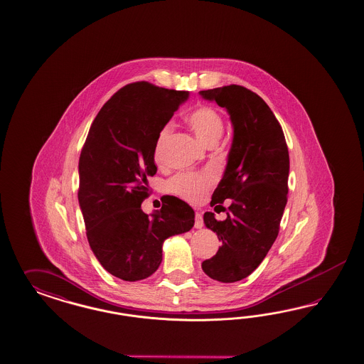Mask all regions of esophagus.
I'll return each mask as SVG.
<instances>
[{
  "label": "esophagus",
  "mask_w": 364,
  "mask_h": 364,
  "mask_svg": "<svg viewBox=\"0 0 364 364\" xmlns=\"http://www.w3.org/2000/svg\"><path fill=\"white\" fill-rule=\"evenodd\" d=\"M203 225H204V223H203V216H201V213L200 212H196V219H195V228H203Z\"/></svg>",
  "instance_id": "1"
}]
</instances>
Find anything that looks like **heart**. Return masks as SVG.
I'll list each match as a JSON object with an SVG mask.
<instances>
[{
    "mask_svg": "<svg viewBox=\"0 0 364 364\" xmlns=\"http://www.w3.org/2000/svg\"><path fill=\"white\" fill-rule=\"evenodd\" d=\"M188 124L198 137V141L208 145L210 141L220 140L224 122L219 112L210 107H198L188 114ZM171 125H164L157 134L154 144V161L161 164L163 148L171 134ZM210 184V177L205 173H181L169 181V189L181 198L196 203L204 196Z\"/></svg>",
    "mask_w": 364,
    "mask_h": 364,
    "instance_id": "b5f03b06",
    "label": "heart"
}]
</instances>
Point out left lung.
<instances>
[{
    "label": "left lung",
    "mask_w": 364,
    "mask_h": 364,
    "mask_svg": "<svg viewBox=\"0 0 364 364\" xmlns=\"http://www.w3.org/2000/svg\"><path fill=\"white\" fill-rule=\"evenodd\" d=\"M198 95L225 108L233 128L225 171L210 201L216 208L231 198V205L225 220L204 213L221 245L201 268L213 280L233 283L254 272L277 237L288 193V148L275 114L250 89L228 85Z\"/></svg>",
    "instance_id": "1"
}]
</instances>
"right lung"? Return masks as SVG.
Returning a JSON list of instances; mask_svg holds the SVG:
<instances>
[{
    "mask_svg": "<svg viewBox=\"0 0 364 364\" xmlns=\"http://www.w3.org/2000/svg\"><path fill=\"white\" fill-rule=\"evenodd\" d=\"M189 92L149 82L125 85L100 109L78 161V203L90 250L109 274L125 282L152 275L163 260V242L188 232L195 212L186 201L164 196L161 210H141L154 176L160 129Z\"/></svg>",
    "mask_w": 364,
    "mask_h": 364,
    "instance_id": "obj_1",
    "label": "right lung"
}]
</instances>
